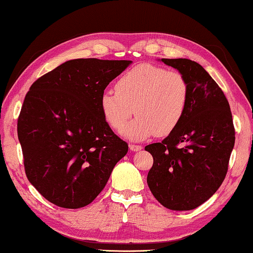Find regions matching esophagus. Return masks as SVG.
I'll return each instance as SVG.
<instances>
[{"instance_id":"obj_1","label":"esophagus","mask_w":253,"mask_h":253,"mask_svg":"<svg viewBox=\"0 0 253 253\" xmlns=\"http://www.w3.org/2000/svg\"><path fill=\"white\" fill-rule=\"evenodd\" d=\"M129 149L131 151H139V150L143 149V146L139 145V144H134V143H131V144H129Z\"/></svg>"}]
</instances>
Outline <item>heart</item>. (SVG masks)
<instances>
[{
	"instance_id": "obj_1",
	"label": "heart",
	"mask_w": 253,
	"mask_h": 253,
	"mask_svg": "<svg viewBox=\"0 0 253 253\" xmlns=\"http://www.w3.org/2000/svg\"><path fill=\"white\" fill-rule=\"evenodd\" d=\"M115 87L116 92L101 95V112L108 125L119 131L135 112L138 117L123 130L133 139L170 134L185 116L191 96L185 75L151 63L126 71Z\"/></svg>"
}]
</instances>
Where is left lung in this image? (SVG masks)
Returning a JSON list of instances; mask_svg holds the SVG:
<instances>
[{"instance_id": "left-lung-1", "label": "left lung", "mask_w": 253, "mask_h": 253, "mask_svg": "<svg viewBox=\"0 0 253 253\" xmlns=\"http://www.w3.org/2000/svg\"><path fill=\"white\" fill-rule=\"evenodd\" d=\"M190 83L186 114L160 143L145 146L153 157L148 185L166 208L191 210L216 193L224 182L235 143L228 101L221 88L198 62L161 59Z\"/></svg>"}]
</instances>
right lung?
Masks as SVG:
<instances>
[{"label": "right lung", "mask_w": 253, "mask_h": 253, "mask_svg": "<svg viewBox=\"0 0 253 253\" xmlns=\"http://www.w3.org/2000/svg\"><path fill=\"white\" fill-rule=\"evenodd\" d=\"M129 60L75 59L33 83L18 117L26 176L53 205L77 209L103 190L128 144L105 122L100 97Z\"/></svg>", "instance_id": "add662e5"}]
</instances>
